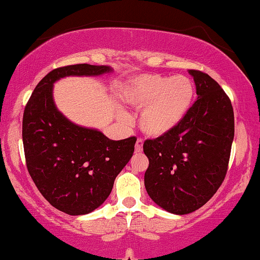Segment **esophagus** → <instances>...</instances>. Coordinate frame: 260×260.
<instances>
[{
    "label": "esophagus",
    "instance_id": "esophagus-1",
    "mask_svg": "<svg viewBox=\"0 0 260 260\" xmlns=\"http://www.w3.org/2000/svg\"><path fill=\"white\" fill-rule=\"evenodd\" d=\"M143 145H144L143 139L138 138L137 143H136V152H141V151H143Z\"/></svg>",
    "mask_w": 260,
    "mask_h": 260
}]
</instances>
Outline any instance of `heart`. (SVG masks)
Instances as JSON below:
<instances>
[{"instance_id": "1", "label": "heart", "mask_w": 260, "mask_h": 260, "mask_svg": "<svg viewBox=\"0 0 260 260\" xmlns=\"http://www.w3.org/2000/svg\"><path fill=\"white\" fill-rule=\"evenodd\" d=\"M196 96L193 81L183 75L145 74L123 91V100L140 110V127L150 137H163L182 122Z\"/></svg>"}]
</instances>
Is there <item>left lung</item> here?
<instances>
[{
  "label": "left lung",
  "instance_id": "obj_1",
  "mask_svg": "<svg viewBox=\"0 0 260 260\" xmlns=\"http://www.w3.org/2000/svg\"><path fill=\"white\" fill-rule=\"evenodd\" d=\"M198 98L172 132L144 143V182L157 205L175 215L206 204L224 180L234 139L232 102L216 80L190 70Z\"/></svg>",
  "mask_w": 260,
  "mask_h": 260
}]
</instances>
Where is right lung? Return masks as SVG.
I'll list each match as a JSON object with an SVG mask.
<instances>
[{"label": "right lung", "mask_w": 260, "mask_h": 260, "mask_svg": "<svg viewBox=\"0 0 260 260\" xmlns=\"http://www.w3.org/2000/svg\"><path fill=\"white\" fill-rule=\"evenodd\" d=\"M108 66L87 63L52 70L39 81L26 104L22 143L26 167L42 196L72 216L104 203L114 181L133 156L137 138L111 140L96 129L72 123L56 109L52 84L68 75H101Z\"/></svg>", "instance_id": "right-lung-1"}]
</instances>
